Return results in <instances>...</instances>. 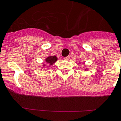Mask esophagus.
I'll use <instances>...</instances> for the list:
<instances>
[{
    "instance_id": "obj_1",
    "label": "esophagus",
    "mask_w": 121,
    "mask_h": 121,
    "mask_svg": "<svg viewBox=\"0 0 121 121\" xmlns=\"http://www.w3.org/2000/svg\"><path fill=\"white\" fill-rule=\"evenodd\" d=\"M70 59V56H67V57H65L64 58V60H69Z\"/></svg>"
}]
</instances>
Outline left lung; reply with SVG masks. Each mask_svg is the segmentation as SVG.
<instances>
[{"instance_id": "obj_1", "label": "left lung", "mask_w": 121, "mask_h": 121, "mask_svg": "<svg viewBox=\"0 0 121 121\" xmlns=\"http://www.w3.org/2000/svg\"><path fill=\"white\" fill-rule=\"evenodd\" d=\"M86 69H85V70H86Z\"/></svg>"}]
</instances>
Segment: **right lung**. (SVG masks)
Wrapping results in <instances>:
<instances>
[{
	"mask_svg": "<svg viewBox=\"0 0 121 121\" xmlns=\"http://www.w3.org/2000/svg\"><path fill=\"white\" fill-rule=\"evenodd\" d=\"M58 60V58L56 56H49L45 58V63L48 65H52L55 63L56 61ZM43 67H45V64H43Z\"/></svg>",
	"mask_w": 121,
	"mask_h": 121,
	"instance_id": "right-lung-1",
	"label": "right lung"
}]
</instances>
